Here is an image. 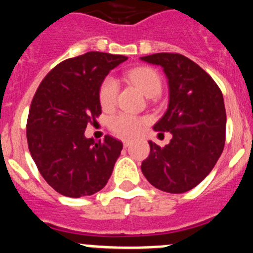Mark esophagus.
Masks as SVG:
<instances>
[{
	"instance_id": "obj_1",
	"label": "esophagus",
	"mask_w": 253,
	"mask_h": 253,
	"mask_svg": "<svg viewBox=\"0 0 253 253\" xmlns=\"http://www.w3.org/2000/svg\"><path fill=\"white\" fill-rule=\"evenodd\" d=\"M129 144H131V140H128V139H125L124 140V146H125V148H127V146H128Z\"/></svg>"
}]
</instances>
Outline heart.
Here are the masks:
<instances>
[{"label": "heart", "instance_id": "b5f03b06", "mask_svg": "<svg viewBox=\"0 0 253 253\" xmlns=\"http://www.w3.org/2000/svg\"><path fill=\"white\" fill-rule=\"evenodd\" d=\"M128 80L146 96H155L162 89V80L157 71L151 67H137L127 72ZM118 93V83L112 76L103 80L99 87V102L103 109H111L116 104ZM146 124V120L127 113L114 114L109 118V128L114 133L124 137L135 136Z\"/></svg>", "mask_w": 253, "mask_h": 253}]
</instances>
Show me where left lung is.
<instances>
[{"instance_id": "1", "label": "left lung", "mask_w": 253, "mask_h": 253, "mask_svg": "<svg viewBox=\"0 0 253 253\" xmlns=\"http://www.w3.org/2000/svg\"><path fill=\"white\" fill-rule=\"evenodd\" d=\"M140 60L160 66L168 79V108L153 128L172 133L164 148L149 141L150 154L141 170L164 192H187L211 172L223 153L227 125L223 94L210 75L182 54L155 53Z\"/></svg>"}]
</instances>
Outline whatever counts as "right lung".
<instances>
[{
    "label": "right lung",
    "mask_w": 253,
    "mask_h": 253,
    "mask_svg": "<svg viewBox=\"0 0 253 253\" xmlns=\"http://www.w3.org/2000/svg\"><path fill=\"white\" fill-rule=\"evenodd\" d=\"M126 56L87 52L57 65L32 100L26 139L30 155L50 187L67 197L90 196L104 187L124 148L105 136L85 137L102 113L99 87Z\"/></svg>",
    "instance_id": "obj_1"
}]
</instances>
